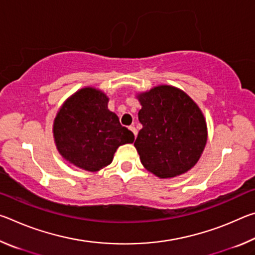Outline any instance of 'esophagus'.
Instances as JSON below:
<instances>
[{
	"mask_svg": "<svg viewBox=\"0 0 255 255\" xmlns=\"http://www.w3.org/2000/svg\"><path fill=\"white\" fill-rule=\"evenodd\" d=\"M129 129H130L133 135H135V137H136V136H137V129H136L135 127H133V126H130V127H129Z\"/></svg>",
	"mask_w": 255,
	"mask_h": 255,
	"instance_id": "obj_1",
	"label": "esophagus"
}]
</instances>
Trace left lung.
<instances>
[{"instance_id": "obj_1", "label": "left lung", "mask_w": 255, "mask_h": 255, "mask_svg": "<svg viewBox=\"0 0 255 255\" xmlns=\"http://www.w3.org/2000/svg\"><path fill=\"white\" fill-rule=\"evenodd\" d=\"M138 100L143 128L133 145L145 169L166 179L195 166L207 143V125L199 107L169 85L139 94Z\"/></svg>"}]
</instances>
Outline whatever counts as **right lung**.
Instances as JSON below:
<instances>
[{
    "mask_svg": "<svg viewBox=\"0 0 255 255\" xmlns=\"http://www.w3.org/2000/svg\"><path fill=\"white\" fill-rule=\"evenodd\" d=\"M105 93L92 88L77 91L60 108L54 137L62 156L75 166L96 172L109 165L120 145L132 143L133 133L108 109Z\"/></svg>",
    "mask_w": 255,
    "mask_h": 255,
    "instance_id": "add662e5",
    "label": "right lung"
}]
</instances>
